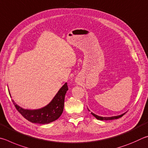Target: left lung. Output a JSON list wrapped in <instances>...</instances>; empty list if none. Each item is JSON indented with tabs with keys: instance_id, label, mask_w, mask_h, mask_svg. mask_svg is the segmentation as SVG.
<instances>
[{
	"instance_id": "obj_1",
	"label": "left lung",
	"mask_w": 148,
	"mask_h": 148,
	"mask_svg": "<svg viewBox=\"0 0 148 148\" xmlns=\"http://www.w3.org/2000/svg\"><path fill=\"white\" fill-rule=\"evenodd\" d=\"M89 111H90L88 109ZM125 113L122 114H120V115H118V116H111V117H103V116H99L97 114H95L91 112L92 114L94 116V117L97 119V120H114V119H118L119 118H120L122 116L123 114H125Z\"/></svg>"
}]
</instances>
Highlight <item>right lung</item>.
<instances>
[{
    "label": "right lung",
    "instance_id": "add662e5",
    "mask_svg": "<svg viewBox=\"0 0 148 148\" xmlns=\"http://www.w3.org/2000/svg\"><path fill=\"white\" fill-rule=\"evenodd\" d=\"M67 90L68 88L66 82L48 105L38 109H25L18 105L14 100H12V102L17 110L27 120L32 123L47 124L56 120L63 112L65 95ZM9 94L11 97L10 91Z\"/></svg>",
    "mask_w": 148,
    "mask_h": 148
}]
</instances>
